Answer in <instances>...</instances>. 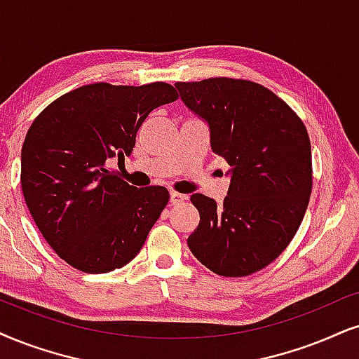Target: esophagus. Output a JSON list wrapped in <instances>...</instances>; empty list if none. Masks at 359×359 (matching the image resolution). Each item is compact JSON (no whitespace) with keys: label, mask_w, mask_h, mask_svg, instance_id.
I'll use <instances>...</instances> for the list:
<instances>
[{"label":"esophagus","mask_w":359,"mask_h":359,"mask_svg":"<svg viewBox=\"0 0 359 359\" xmlns=\"http://www.w3.org/2000/svg\"><path fill=\"white\" fill-rule=\"evenodd\" d=\"M185 201V195L179 194V192H170V203L172 205H179Z\"/></svg>","instance_id":"esophagus-1"}]
</instances>
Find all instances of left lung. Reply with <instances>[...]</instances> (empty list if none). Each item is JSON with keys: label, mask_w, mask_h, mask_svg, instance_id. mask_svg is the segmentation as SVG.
Masks as SVG:
<instances>
[{"label": "left lung", "mask_w": 359, "mask_h": 359, "mask_svg": "<svg viewBox=\"0 0 359 359\" xmlns=\"http://www.w3.org/2000/svg\"><path fill=\"white\" fill-rule=\"evenodd\" d=\"M175 88L208 124L212 151L230 165L224 202L190 197L201 213L187 238L190 252L217 275L255 273L288 247L310 202L306 127L287 102L252 81L210 78Z\"/></svg>", "instance_id": "1"}]
</instances>
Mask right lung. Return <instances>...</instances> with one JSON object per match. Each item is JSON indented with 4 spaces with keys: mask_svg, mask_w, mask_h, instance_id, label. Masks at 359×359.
<instances>
[{
    "mask_svg": "<svg viewBox=\"0 0 359 359\" xmlns=\"http://www.w3.org/2000/svg\"><path fill=\"white\" fill-rule=\"evenodd\" d=\"M175 99L167 83L88 84L31 124L21 149L22 195L39 232L71 266L107 273L140 252L169 192L129 185L107 164L130 156L146 117Z\"/></svg>",
    "mask_w": 359,
    "mask_h": 359,
    "instance_id": "1",
    "label": "right lung"
}]
</instances>
